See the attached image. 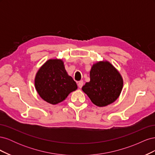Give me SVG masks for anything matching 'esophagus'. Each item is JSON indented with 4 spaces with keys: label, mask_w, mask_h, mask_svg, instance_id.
I'll return each mask as SVG.
<instances>
[{
    "label": "esophagus",
    "mask_w": 155,
    "mask_h": 155,
    "mask_svg": "<svg viewBox=\"0 0 155 155\" xmlns=\"http://www.w3.org/2000/svg\"><path fill=\"white\" fill-rule=\"evenodd\" d=\"M78 85L79 88H81L83 87V81H79L78 83Z\"/></svg>",
    "instance_id": "obj_1"
}]
</instances>
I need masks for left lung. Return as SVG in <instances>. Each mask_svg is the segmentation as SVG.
Instances as JSON below:
<instances>
[{
	"label": "left lung",
	"instance_id": "1",
	"mask_svg": "<svg viewBox=\"0 0 155 155\" xmlns=\"http://www.w3.org/2000/svg\"><path fill=\"white\" fill-rule=\"evenodd\" d=\"M89 82L82 91L97 107H105L119 97L124 86L120 73L108 61H100L92 64Z\"/></svg>",
	"mask_w": 155,
	"mask_h": 155
}]
</instances>
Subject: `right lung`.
I'll return each mask as SVG.
<instances>
[{"label":"right lung","instance_id":"obj_1","mask_svg":"<svg viewBox=\"0 0 155 155\" xmlns=\"http://www.w3.org/2000/svg\"><path fill=\"white\" fill-rule=\"evenodd\" d=\"M34 84L39 96L51 105L62 102L78 88L76 83L65 70L63 61L57 58L47 60L39 68Z\"/></svg>","mask_w":155,"mask_h":155}]
</instances>
